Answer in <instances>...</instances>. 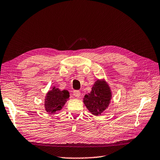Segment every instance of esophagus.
I'll return each mask as SVG.
<instances>
[{"instance_id":"34e87169","label":"esophagus","mask_w":160,"mask_h":160,"mask_svg":"<svg viewBox=\"0 0 160 160\" xmlns=\"http://www.w3.org/2000/svg\"><path fill=\"white\" fill-rule=\"evenodd\" d=\"M73 95L77 97V98H79L81 96V92L79 90H75L73 92Z\"/></svg>"}]
</instances>
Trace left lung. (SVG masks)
Wrapping results in <instances>:
<instances>
[{"instance_id": "obj_1", "label": "left lung", "mask_w": 160, "mask_h": 160, "mask_svg": "<svg viewBox=\"0 0 160 160\" xmlns=\"http://www.w3.org/2000/svg\"><path fill=\"white\" fill-rule=\"evenodd\" d=\"M112 98L111 90L104 80H97L92 91L85 94L83 103L93 115H100L108 108Z\"/></svg>"}]
</instances>
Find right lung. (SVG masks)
Instances as JSON below:
<instances>
[{
  "label": "right lung",
  "instance_id": "1",
  "mask_svg": "<svg viewBox=\"0 0 160 160\" xmlns=\"http://www.w3.org/2000/svg\"><path fill=\"white\" fill-rule=\"evenodd\" d=\"M69 92L67 90H60L53 87L52 90L47 93L45 99V111L49 113H54L60 111L66 102L69 98Z\"/></svg>",
  "mask_w": 160,
  "mask_h": 160
}]
</instances>
